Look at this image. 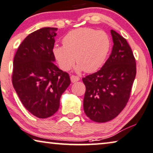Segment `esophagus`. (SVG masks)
I'll return each instance as SVG.
<instances>
[{
	"instance_id": "obj_1",
	"label": "esophagus",
	"mask_w": 153,
	"mask_h": 153,
	"mask_svg": "<svg viewBox=\"0 0 153 153\" xmlns=\"http://www.w3.org/2000/svg\"><path fill=\"white\" fill-rule=\"evenodd\" d=\"M71 80L72 82H75L77 81L80 80V78L78 76H76V75H71Z\"/></svg>"
}]
</instances>
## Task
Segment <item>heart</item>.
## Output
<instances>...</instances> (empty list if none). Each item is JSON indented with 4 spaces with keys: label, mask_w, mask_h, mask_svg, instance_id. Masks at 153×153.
<instances>
[{
    "label": "heart",
    "mask_w": 153,
    "mask_h": 153,
    "mask_svg": "<svg viewBox=\"0 0 153 153\" xmlns=\"http://www.w3.org/2000/svg\"><path fill=\"white\" fill-rule=\"evenodd\" d=\"M62 42L63 45L53 48L52 53L61 69L65 71L71 70L76 60L78 70L95 72L104 64L111 47L106 33L91 28L71 30Z\"/></svg>",
    "instance_id": "b5f03b06"
}]
</instances>
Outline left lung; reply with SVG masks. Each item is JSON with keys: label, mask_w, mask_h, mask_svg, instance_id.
I'll return each mask as SVG.
<instances>
[{"label": "left lung", "mask_w": 153, "mask_h": 153, "mask_svg": "<svg viewBox=\"0 0 153 153\" xmlns=\"http://www.w3.org/2000/svg\"><path fill=\"white\" fill-rule=\"evenodd\" d=\"M111 32L114 45L109 58L100 70L82 78L85 113L97 123L111 120L125 108L136 74V59L127 40L115 30Z\"/></svg>", "instance_id": "1"}]
</instances>
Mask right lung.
<instances>
[{
	"mask_svg": "<svg viewBox=\"0 0 153 153\" xmlns=\"http://www.w3.org/2000/svg\"><path fill=\"white\" fill-rule=\"evenodd\" d=\"M57 29L46 27L31 33L20 44L13 61L14 88L24 106L42 119L58 111L61 96L71 83L68 73L53 62Z\"/></svg>",
	"mask_w": 153,
	"mask_h": 153,
	"instance_id": "add662e5",
	"label": "right lung"
}]
</instances>
